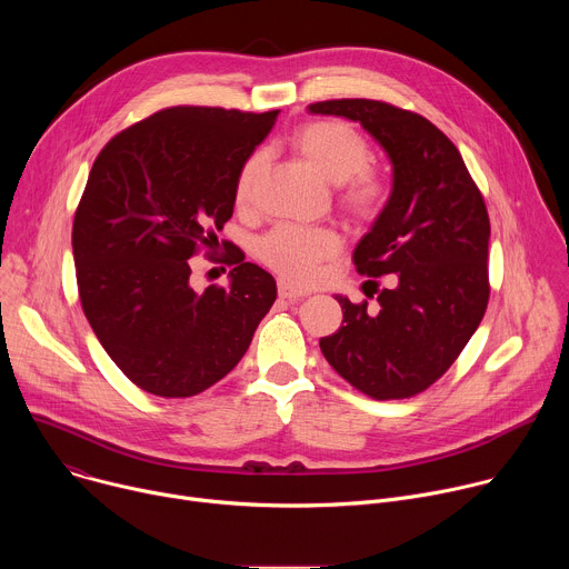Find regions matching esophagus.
Segmentation results:
<instances>
[{
    "label": "esophagus",
    "mask_w": 569,
    "mask_h": 569,
    "mask_svg": "<svg viewBox=\"0 0 569 569\" xmlns=\"http://www.w3.org/2000/svg\"><path fill=\"white\" fill-rule=\"evenodd\" d=\"M306 295H308V290L292 286V283H290V281H286V279H281V281H279V297H281V299L297 301V299H301V297H306Z\"/></svg>",
    "instance_id": "34e87169"
}]
</instances>
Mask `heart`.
Masks as SVG:
<instances>
[{
    "instance_id": "b5f03b06",
    "label": "heart",
    "mask_w": 569,
    "mask_h": 569,
    "mask_svg": "<svg viewBox=\"0 0 569 569\" xmlns=\"http://www.w3.org/2000/svg\"><path fill=\"white\" fill-rule=\"evenodd\" d=\"M295 148L333 184H342V204L358 213L371 216L382 204L385 187L369 164L367 141L342 121H315L303 126ZM266 152H254L236 180V202L248 204L266 169ZM342 238L331 227H306L281 222L259 242V257L290 281L308 283L319 274L323 261L338 254Z\"/></svg>"
}]
</instances>
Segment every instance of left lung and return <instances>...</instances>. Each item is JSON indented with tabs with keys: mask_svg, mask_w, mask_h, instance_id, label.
Listing matches in <instances>:
<instances>
[{
	"mask_svg": "<svg viewBox=\"0 0 569 569\" xmlns=\"http://www.w3.org/2000/svg\"><path fill=\"white\" fill-rule=\"evenodd\" d=\"M308 114L360 123L391 164V191L360 238V274L391 277L378 312L342 306V327L319 340L329 365L376 398H410L439 380L489 303L491 222L455 143L421 114L369 99L321 101Z\"/></svg>",
	"mask_w": 569,
	"mask_h": 569,
	"instance_id": "left-lung-1",
	"label": "left lung"
}]
</instances>
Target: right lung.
Wrapping results in <instances>:
<instances>
[{
  "instance_id": "add662e5",
  "label": "right lung",
  "mask_w": 569,
  "mask_h": 569,
  "mask_svg": "<svg viewBox=\"0 0 569 569\" xmlns=\"http://www.w3.org/2000/svg\"><path fill=\"white\" fill-rule=\"evenodd\" d=\"M279 110L178 106L99 152L73 218L80 303L112 362L143 391L196 396L246 356L277 281L238 248L229 286L193 290L189 259L218 246L236 180Z\"/></svg>"
}]
</instances>
